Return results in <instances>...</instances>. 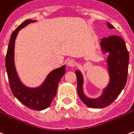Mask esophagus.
I'll list each match as a JSON object with an SVG mask.
<instances>
[{
    "instance_id": "esophagus-1",
    "label": "esophagus",
    "mask_w": 134,
    "mask_h": 134,
    "mask_svg": "<svg viewBox=\"0 0 134 134\" xmlns=\"http://www.w3.org/2000/svg\"><path fill=\"white\" fill-rule=\"evenodd\" d=\"M75 65H76V62L73 59H69V60L67 61V66L72 67H75Z\"/></svg>"
}]
</instances>
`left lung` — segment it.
Listing matches in <instances>:
<instances>
[{"label": "left lung", "instance_id": "obj_1", "mask_svg": "<svg viewBox=\"0 0 134 134\" xmlns=\"http://www.w3.org/2000/svg\"><path fill=\"white\" fill-rule=\"evenodd\" d=\"M107 25L110 29H114L108 22ZM100 44L104 52H109L107 62L110 78L102 96L97 99H90L85 96L82 91V75L78 70L75 72L79 97L90 108H101L110 105L120 95L127 82L129 54L124 39L118 36H110L102 38Z\"/></svg>", "mask_w": 134, "mask_h": 134}]
</instances>
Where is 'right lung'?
Instances as JSON below:
<instances>
[{
    "instance_id": "1",
    "label": "right lung",
    "mask_w": 134,
    "mask_h": 134,
    "mask_svg": "<svg viewBox=\"0 0 134 134\" xmlns=\"http://www.w3.org/2000/svg\"><path fill=\"white\" fill-rule=\"evenodd\" d=\"M35 21L31 19L26 20L12 33L5 56V68L10 88L13 96L29 108L34 110H41L49 106L55 97L59 82L65 73V66L64 65L52 71L44 83L37 88H28L21 82L14 65L15 40L20 29L29 24Z\"/></svg>"
}]
</instances>
